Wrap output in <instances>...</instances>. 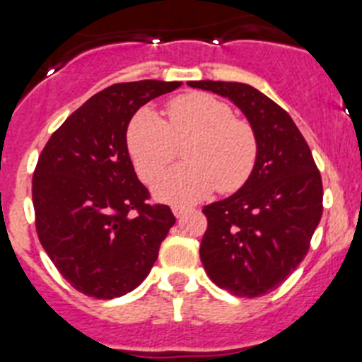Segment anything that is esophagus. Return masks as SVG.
Returning <instances> with one entry per match:
<instances>
[{"label":"esophagus","mask_w":362,"mask_h":362,"mask_svg":"<svg viewBox=\"0 0 362 362\" xmlns=\"http://www.w3.org/2000/svg\"><path fill=\"white\" fill-rule=\"evenodd\" d=\"M172 212H174L175 217H183L185 214L188 212V209L187 206H179V204H174V206H172Z\"/></svg>","instance_id":"1"}]
</instances>
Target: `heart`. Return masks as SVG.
Wrapping results in <instances>:
<instances>
[{
    "mask_svg": "<svg viewBox=\"0 0 362 362\" xmlns=\"http://www.w3.org/2000/svg\"><path fill=\"white\" fill-rule=\"evenodd\" d=\"M166 121L150 108L137 112L127 134L129 152L139 177L153 183L185 146V165L175 166L156 187L159 199L194 203L217 190L232 194L248 183L257 165L254 127L233 117L225 101L204 92L174 98Z\"/></svg>",
    "mask_w": 362,
    "mask_h": 362,
    "instance_id": "b5f03b06",
    "label": "heart"
}]
</instances>
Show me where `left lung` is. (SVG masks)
Listing matches in <instances>:
<instances>
[{
    "label": "left lung",
    "mask_w": 362,
    "mask_h": 362,
    "mask_svg": "<svg viewBox=\"0 0 362 362\" xmlns=\"http://www.w3.org/2000/svg\"><path fill=\"white\" fill-rule=\"evenodd\" d=\"M238 105L257 134V165L233 196L206 204L201 261L210 279L238 297L279 288L308 254L322 216V181L288 112L245 83L188 81Z\"/></svg>",
    "instance_id": "8db88e82"
}]
</instances>
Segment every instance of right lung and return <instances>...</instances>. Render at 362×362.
Listing matches in <instances>:
<instances>
[{"mask_svg":"<svg viewBox=\"0 0 362 362\" xmlns=\"http://www.w3.org/2000/svg\"><path fill=\"white\" fill-rule=\"evenodd\" d=\"M179 86L153 79L108 86L66 117L37 159V238L59 274L85 296L132 292L174 226L170 206L148 203L130 161L127 129L143 105Z\"/></svg>","mask_w":362,"mask_h":362,"instance_id":"add662e5","label":"right lung"}]
</instances>
